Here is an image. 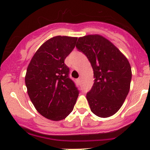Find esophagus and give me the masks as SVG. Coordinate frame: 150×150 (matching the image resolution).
<instances>
[{
	"instance_id": "34e87169",
	"label": "esophagus",
	"mask_w": 150,
	"mask_h": 150,
	"mask_svg": "<svg viewBox=\"0 0 150 150\" xmlns=\"http://www.w3.org/2000/svg\"><path fill=\"white\" fill-rule=\"evenodd\" d=\"M77 81L79 82V83H81V78H79V79H77Z\"/></svg>"
}]
</instances>
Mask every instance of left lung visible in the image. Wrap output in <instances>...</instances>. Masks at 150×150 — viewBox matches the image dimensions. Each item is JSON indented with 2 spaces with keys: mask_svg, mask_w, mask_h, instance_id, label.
<instances>
[{
  "mask_svg": "<svg viewBox=\"0 0 150 150\" xmlns=\"http://www.w3.org/2000/svg\"><path fill=\"white\" fill-rule=\"evenodd\" d=\"M76 47L86 55L93 70L94 83L87 93L91 112L103 118L113 115L130 90V63L112 42L100 35L81 37Z\"/></svg>",
  "mask_w": 150,
  "mask_h": 150,
  "instance_id": "left-lung-1",
  "label": "left lung"
}]
</instances>
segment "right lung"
<instances>
[{
    "label": "right lung",
    "instance_id": "1",
    "mask_svg": "<svg viewBox=\"0 0 150 150\" xmlns=\"http://www.w3.org/2000/svg\"><path fill=\"white\" fill-rule=\"evenodd\" d=\"M77 38L55 36L36 51L25 76L27 93L39 113L60 121L72 111L79 91L68 76L64 61L74 48Z\"/></svg>",
    "mask_w": 150,
    "mask_h": 150
}]
</instances>
